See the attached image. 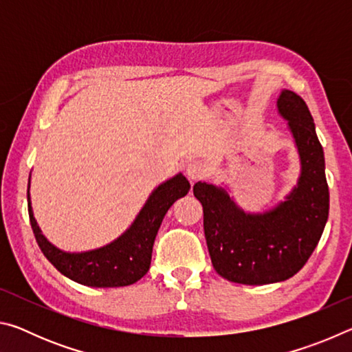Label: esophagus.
Wrapping results in <instances>:
<instances>
[{"instance_id":"1","label":"esophagus","mask_w":352,"mask_h":352,"mask_svg":"<svg viewBox=\"0 0 352 352\" xmlns=\"http://www.w3.org/2000/svg\"><path fill=\"white\" fill-rule=\"evenodd\" d=\"M186 175L190 182H197L208 175V169L201 162H189L186 164Z\"/></svg>"}]
</instances>
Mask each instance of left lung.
Masks as SVG:
<instances>
[{
	"label": "left lung",
	"instance_id": "obj_1",
	"mask_svg": "<svg viewBox=\"0 0 352 352\" xmlns=\"http://www.w3.org/2000/svg\"><path fill=\"white\" fill-rule=\"evenodd\" d=\"M278 111L294 135L301 160L298 184L273 210H241L223 188L199 182L194 195L204 206V230L214 270L231 283L262 285L300 272L323 234L329 214L324 153L314 118L296 93L283 90Z\"/></svg>",
	"mask_w": 352,
	"mask_h": 352
}]
</instances>
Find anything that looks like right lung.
I'll return each mask as SVG.
<instances>
[{
  "label": "right lung",
  "instance_id": "add662e5",
  "mask_svg": "<svg viewBox=\"0 0 352 352\" xmlns=\"http://www.w3.org/2000/svg\"><path fill=\"white\" fill-rule=\"evenodd\" d=\"M189 188V182L182 174L160 184L126 233L91 252L67 253L46 241L34 219L28 186L29 220L40 250L62 275L90 287H124L147 273L160 225L174 201L186 195Z\"/></svg>",
  "mask_w": 352,
  "mask_h": 352
}]
</instances>
